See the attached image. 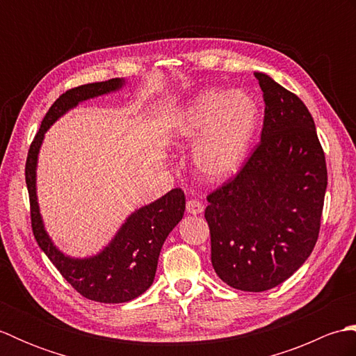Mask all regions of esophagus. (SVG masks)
Returning a JSON list of instances; mask_svg holds the SVG:
<instances>
[{
  "label": "esophagus",
  "instance_id": "1",
  "mask_svg": "<svg viewBox=\"0 0 356 356\" xmlns=\"http://www.w3.org/2000/svg\"><path fill=\"white\" fill-rule=\"evenodd\" d=\"M186 213L188 214H200V213H203V205L202 203L199 202V200H195V199H191V200H188L186 202Z\"/></svg>",
  "mask_w": 356,
  "mask_h": 356
}]
</instances>
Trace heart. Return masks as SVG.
I'll return each mask as SVG.
<instances>
[{"mask_svg":"<svg viewBox=\"0 0 356 356\" xmlns=\"http://www.w3.org/2000/svg\"><path fill=\"white\" fill-rule=\"evenodd\" d=\"M261 122V110L246 92L209 88L197 95L172 124L174 138L197 143L194 165L208 180L236 174L249 156Z\"/></svg>","mask_w":356,"mask_h":356,"instance_id":"1","label":"heart"}]
</instances>
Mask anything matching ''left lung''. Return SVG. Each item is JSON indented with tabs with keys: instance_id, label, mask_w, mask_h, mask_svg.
Masks as SVG:
<instances>
[{
	"instance_id": "obj_1",
	"label": "left lung",
	"mask_w": 356,
	"mask_h": 356,
	"mask_svg": "<svg viewBox=\"0 0 356 356\" xmlns=\"http://www.w3.org/2000/svg\"><path fill=\"white\" fill-rule=\"evenodd\" d=\"M261 139L229 182L208 194L211 263L234 289L282 284L318 240L326 157L311 113L297 95L264 73Z\"/></svg>"
}]
</instances>
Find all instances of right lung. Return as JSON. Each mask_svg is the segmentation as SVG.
<instances>
[{
	"label": "right lung",
	"mask_w": 356,
	"mask_h": 356,
	"mask_svg": "<svg viewBox=\"0 0 356 356\" xmlns=\"http://www.w3.org/2000/svg\"><path fill=\"white\" fill-rule=\"evenodd\" d=\"M124 84V79L115 78L67 90L45 113L26 162L30 218L38 245L73 289L99 303H125L153 284L163 241L184 217L185 194L180 188H174L163 197L134 211L102 252L88 259H72L51 243L44 229L36 200V162L44 134L55 120L79 102L116 92Z\"/></svg>",
	"instance_id": "obj_1"
}]
</instances>
